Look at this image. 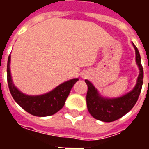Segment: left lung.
I'll return each instance as SVG.
<instances>
[{
  "label": "left lung",
  "mask_w": 149,
  "mask_h": 149,
  "mask_svg": "<svg viewBox=\"0 0 149 149\" xmlns=\"http://www.w3.org/2000/svg\"><path fill=\"white\" fill-rule=\"evenodd\" d=\"M132 45L136 51V61L140 69V73L138 76L136 84L131 92L117 98H104L100 97L93 84L90 81L85 80V83L88 85L86 96L88 110L91 115L97 120L104 122L116 120L128 113L137 101L143 84L144 71L141 65L140 52L133 43Z\"/></svg>",
  "instance_id": "8db88e82"
}]
</instances>
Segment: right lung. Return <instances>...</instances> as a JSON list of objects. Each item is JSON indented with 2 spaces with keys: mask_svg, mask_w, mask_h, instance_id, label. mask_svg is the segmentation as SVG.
<instances>
[{
  "mask_svg": "<svg viewBox=\"0 0 149 149\" xmlns=\"http://www.w3.org/2000/svg\"><path fill=\"white\" fill-rule=\"evenodd\" d=\"M10 60L8 56L7 64V81L12 97L26 112L36 116H48L55 114L64 107L65 100L78 78L72 79L61 84L49 93L39 96H29L18 90L13 83L10 73Z\"/></svg>",
  "mask_w": 149,
  "mask_h": 149,
  "instance_id": "add662e5",
  "label": "right lung"
}]
</instances>
